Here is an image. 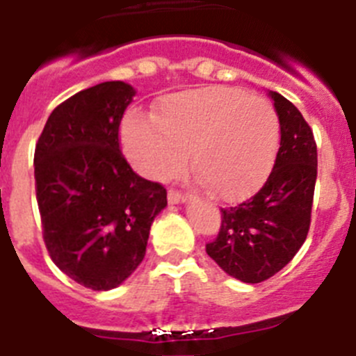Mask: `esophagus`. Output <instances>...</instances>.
<instances>
[{
  "label": "esophagus",
  "mask_w": 356,
  "mask_h": 356,
  "mask_svg": "<svg viewBox=\"0 0 356 356\" xmlns=\"http://www.w3.org/2000/svg\"><path fill=\"white\" fill-rule=\"evenodd\" d=\"M168 201L171 203V205H175V203H181V201H187V194L178 191V188H169Z\"/></svg>",
  "instance_id": "obj_1"
}]
</instances>
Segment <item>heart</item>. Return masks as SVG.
<instances>
[{"mask_svg":"<svg viewBox=\"0 0 356 356\" xmlns=\"http://www.w3.org/2000/svg\"><path fill=\"white\" fill-rule=\"evenodd\" d=\"M278 143L271 102L226 85L171 94L160 102L156 119L131 112L122 122V146L137 171L169 178L191 149L200 180L225 201L248 196L266 180Z\"/></svg>","mask_w":356,"mask_h":356,"instance_id":"heart-1","label":"heart"}]
</instances>
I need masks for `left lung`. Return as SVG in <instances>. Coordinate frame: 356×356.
Returning <instances> with one entry per match:
<instances>
[{
	"mask_svg": "<svg viewBox=\"0 0 356 356\" xmlns=\"http://www.w3.org/2000/svg\"><path fill=\"white\" fill-rule=\"evenodd\" d=\"M280 147L266 184L250 200L221 209V228L207 253L229 276L260 284L284 269L310 229L317 178L312 128L282 94L271 90Z\"/></svg>",
	"mask_w": 356,
	"mask_h": 356,
	"instance_id": "8db88e82",
	"label": "left lung"
}]
</instances>
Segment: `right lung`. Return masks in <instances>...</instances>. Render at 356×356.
<instances>
[{
	"label": "right lung",
	"instance_id": "right-lung-1",
	"mask_svg": "<svg viewBox=\"0 0 356 356\" xmlns=\"http://www.w3.org/2000/svg\"><path fill=\"white\" fill-rule=\"evenodd\" d=\"M135 90L105 81L56 106L35 146L42 238L64 275L92 291L121 285L146 254L168 191L130 168L119 127Z\"/></svg>",
	"mask_w": 356,
	"mask_h": 356
}]
</instances>
